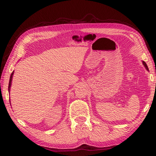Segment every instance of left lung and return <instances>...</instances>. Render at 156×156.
Wrapping results in <instances>:
<instances>
[{
	"instance_id": "obj_1",
	"label": "left lung",
	"mask_w": 156,
	"mask_h": 156,
	"mask_svg": "<svg viewBox=\"0 0 156 156\" xmlns=\"http://www.w3.org/2000/svg\"><path fill=\"white\" fill-rule=\"evenodd\" d=\"M143 64H144V67L146 68V69L148 70H149V68H148V67H147V64L144 62H143Z\"/></svg>"
}]
</instances>
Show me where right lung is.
<instances>
[{
	"label": "right lung",
	"mask_w": 156,
	"mask_h": 156,
	"mask_svg": "<svg viewBox=\"0 0 156 156\" xmlns=\"http://www.w3.org/2000/svg\"><path fill=\"white\" fill-rule=\"evenodd\" d=\"M13 71L12 73V75L10 76V79H9V87H8V90H9V91L10 90V87H11V84H12V76H13Z\"/></svg>",
	"instance_id": "right-lung-1"
}]
</instances>
